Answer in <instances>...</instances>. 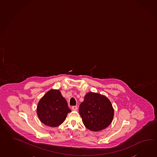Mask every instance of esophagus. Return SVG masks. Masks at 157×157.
<instances>
[{
    "instance_id": "obj_1",
    "label": "esophagus",
    "mask_w": 157,
    "mask_h": 157,
    "mask_svg": "<svg viewBox=\"0 0 157 157\" xmlns=\"http://www.w3.org/2000/svg\"><path fill=\"white\" fill-rule=\"evenodd\" d=\"M71 109L74 111H77V109H78V107L76 106H73L72 107H71Z\"/></svg>"
}]
</instances>
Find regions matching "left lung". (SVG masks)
<instances>
[{
	"label": "left lung",
	"mask_w": 157,
	"mask_h": 157,
	"mask_svg": "<svg viewBox=\"0 0 157 157\" xmlns=\"http://www.w3.org/2000/svg\"><path fill=\"white\" fill-rule=\"evenodd\" d=\"M79 112L84 126L90 130L99 131L111 124L114 110L109 99L99 93L88 92L79 106Z\"/></svg>",
	"instance_id": "obj_1"
}]
</instances>
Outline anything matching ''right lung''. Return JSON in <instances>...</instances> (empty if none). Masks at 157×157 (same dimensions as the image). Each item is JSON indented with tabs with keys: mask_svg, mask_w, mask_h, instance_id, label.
<instances>
[{
	"mask_svg": "<svg viewBox=\"0 0 157 157\" xmlns=\"http://www.w3.org/2000/svg\"><path fill=\"white\" fill-rule=\"evenodd\" d=\"M71 110L59 90H48L39 101L37 114L44 125L57 127L65 121Z\"/></svg>",
	"mask_w": 157,
	"mask_h": 157,
	"instance_id": "right-lung-1",
	"label": "right lung"
}]
</instances>
